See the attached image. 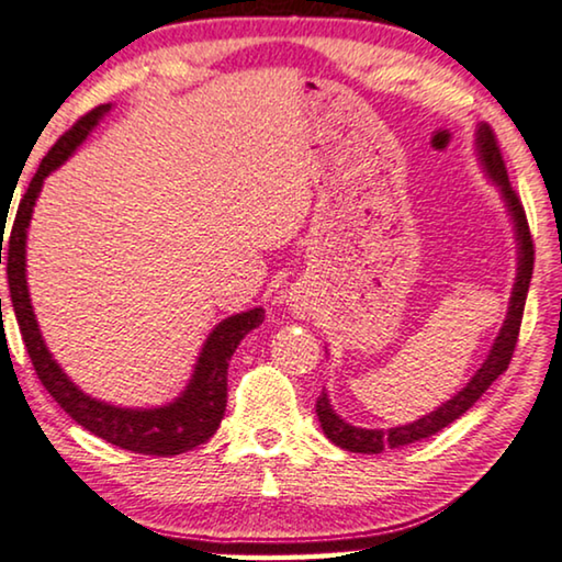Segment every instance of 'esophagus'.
<instances>
[{
    "instance_id": "obj_1",
    "label": "esophagus",
    "mask_w": 562,
    "mask_h": 562,
    "mask_svg": "<svg viewBox=\"0 0 562 562\" xmlns=\"http://www.w3.org/2000/svg\"><path fill=\"white\" fill-rule=\"evenodd\" d=\"M290 305H292V311H295L297 315L311 313V303H307V300H305L303 295H292V297H290Z\"/></svg>"
}]
</instances>
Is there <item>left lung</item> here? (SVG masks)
Masks as SVG:
<instances>
[{"instance_id":"8db88e82","label":"left lung","mask_w":562,"mask_h":562,"mask_svg":"<svg viewBox=\"0 0 562 562\" xmlns=\"http://www.w3.org/2000/svg\"><path fill=\"white\" fill-rule=\"evenodd\" d=\"M476 145H479L481 162H484V170L492 176L494 183L502 188L504 201H507V209L512 213V218H515V232H517V244H519V257H517L519 265H517V282H515V290H512V300H509L507 321H504L499 336H496L492 351H488V359L481 363V369L473 374L471 382L465 384L453 400H448L446 405H440L436 413L425 415V417H420V420H415L409 425H400V428H390V430L357 428V425H349L334 413V407H330V402H328V394H326V390H323L321 397L315 400V415H318L321 428H323V432H326V438L330 442H336L338 448L351 450V453H382L384 448H400V446H407V442L436 436V432H440L442 428H448L450 423L458 420L465 409H471L473 402H476L481 394H484L488 386L494 384L496 376L507 371L512 357H515V346H517L519 326H521V313H525L529 280H532L535 244H532V234H529L525 205H521L519 195L515 193V188H512V183H509L507 168H504L502 149H499V145H496V134L492 126H486V124L479 126Z\"/></svg>"}]
</instances>
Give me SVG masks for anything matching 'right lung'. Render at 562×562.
<instances>
[{
  "label": "right lung",
  "instance_id": "right-lung-1",
  "mask_svg": "<svg viewBox=\"0 0 562 562\" xmlns=\"http://www.w3.org/2000/svg\"><path fill=\"white\" fill-rule=\"evenodd\" d=\"M106 112L109 104L91 109L89 114H83L81 120L70 126L66 134H60V139L47 149L35 178L30 180L27 193L22 195L12 232L7 236V282H10V297L14 315H18L20 323L22 341H25V349L30 353V361H33L37 379H41L45 390L50 392V397L58 402L81 428L93 432V436L104 438L106 442H112V446H120L124 450H132V453L142 456H178L201 446V442L209 440L213 432L218 430L221 417H224L226 409L228 361H232L241 338L265 321L262 307L232 315V318L221 321L218 326L213 328L209 341L203 344L191 384L186 386V392L180 394L176 402L155 409H126L89 397V394H83L66 374H63V369L55 363L50 351L45 349L33 305H30L25 278V241L30 216H33V205L37 201V195H41L43 180L74 155V149L89 137V132L99 124V120ZM0 241H4V236Z\"/></svg>",
  "mask_w": 562,
  "mask_h": 562
}]
</instances>
